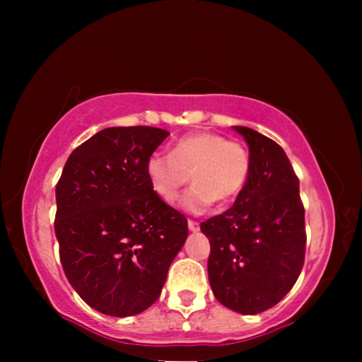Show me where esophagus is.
Instances as JSON below:
<instances>
[{"label": "esophagus", "mask_w": 362, "mask_h": 362, "mask_svg": "<svg viewBox=\"0 0 362 362\" xmlns=\"http://www.w3.org/2000/svg\"><path fill=\"white\" fill-rule=\"evenodd\" d=\"M188 228H189V231L196 233V231L199 230V223L194 222V220H188Z\"/></svg>", "instance_id": "1"}]
</instances>
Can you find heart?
<instances>
[{"label": "heart", "mask_w": 362, "mask_h": 362, "mask_svg": "<svg viewBox=\"0 0 362 362\" xmlns=\"http://www.w3.org/2000/svg\"><path fill=\"white\" fill-rule=\"evenodd\" d=\"M146 177L164 203H174L180 188L193 180L183 193L180 207L188 214L207 212L214 201L228 204L246 187L250 174L249 151L220 134L193 132L174 144L170 155L153 153L146 159Z\"/></svg>", "instance_id": "obj_1"}]
</instances>
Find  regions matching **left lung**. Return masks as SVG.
<instances>
[{
    "mask_svg": "<svg viewBox=\"0 0 362 362\" xmlns=\"http://www.w3.org/2000/svg\"><path fill=\"white\" fill-rule=\"evenodd\" d=\"M249 146L250 174L228 211L201 223L209 238L207 274L220 303L262 313L284 298L305 260V209L289 158L272 139L233 126Z\"/></svg>",
    "mask_w": 362,
    "mask_h": 362,
    "instance_id": "8db88e82",
    "label": "left lung"
}]
</instances>
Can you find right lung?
<instances>
[{
	"mask_svg": "<svg viewBox=\"0 0 362 362\" xmlns=\"http://www.w3.org/2000/svg\"><path fill=\"white\" fill-rule=\"evenodd\" d=\"M168 136L150 126L107 127L73 150L56 187L65 276L103 315L150 308L188 236L185 216L146 177V159Z\"/></svg>",
	"mask_w": 362,
	"mask_h": 362,
	"instance_id": "1",
	"label": "right lung"
}]
</instances>
